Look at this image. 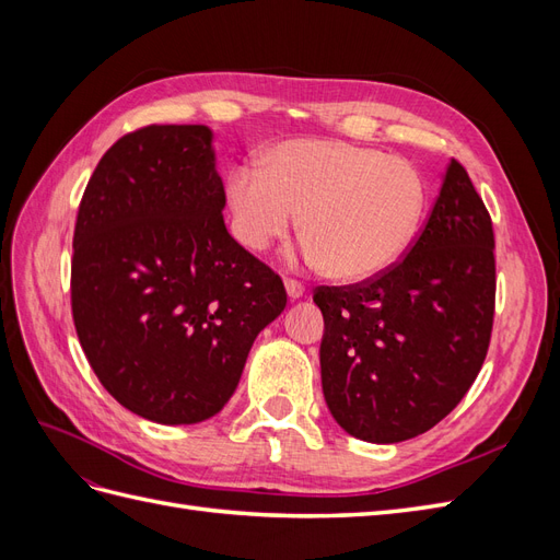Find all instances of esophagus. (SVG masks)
Segmentation results:
<instances>
[{"mask_svg":"<svg viewBox=\"0 0 560 560\" xmlns=\"http://www.w3.org/2000/svg\"><path fill=\"white\" fill-rule=\"evenodd\" d=\"M284 290H287L290 301H299L303 296V284L296 280H284Z\"/></svg>","mask_w":560,"mask_h":560,"instance_id":"esophagus-1","label":"esophagus"}]
</instances>
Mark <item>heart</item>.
I'll list each match as a JSON object with an SVG mask.
<instances>
[{"instance_id":"1","label":"heart","mask_w":560,"mask_h":560,"mask_svg":"<svg viewBox=\"0 0 560 560\" xmlns=\"http://www.w3.org/2000/svg\"><path fill=\"white\" fill-rule=\"evenodd\" d=\"M259 171L226 177L231 231L245 249L284 238L301 212L303 259L338 282H364L393 268L420 229L428 184L418 167L376 147L287 140L266 149Z\"/></svg>"}]
</instances>
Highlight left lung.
I'll return each instance as SVG.
<instances>
[{"label": "left lung", "mask_w": 560, "mask_h": 560, "mask_svg": "<svg viewBox=\"0 0 560 560\" xmlns=\"http://www.w3.org/2000/svg\"><path fill=\"white\" fill-rule=\"evenodd\" d=\"M493 224L451 161L406 259L354 287H319L322 393L334 420L369 444L434 428L486 360L495 311Z\"/></svg>", "instance_id": "left-lung-1"}]
</instances>
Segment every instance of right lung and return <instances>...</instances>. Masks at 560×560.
<instances>
[{"instance_id":"1","label":"right lung","mask_w":560,"mask_h":560,"mask_svg":"<svg viewBox=\"0 0 560 560\" xmlns=\"http://www.w3.org/2000/svg\"><path fill=\"white\" fill-rule=\"evenodd\" d=\"M208 126H147L100 159L74 229L72 313L107 393L159 425L224 409L282 280L231 238Z\"/></svg>"}]
</instances>
